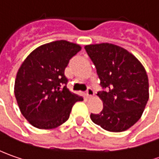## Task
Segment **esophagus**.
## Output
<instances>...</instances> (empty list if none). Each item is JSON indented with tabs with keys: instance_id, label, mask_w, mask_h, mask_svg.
<instances>
[{
	"instance_id": "obj_1",
	"label": "esophagus",
	"mask_w": 159,
	"mask_h": 159,
	"mask_svg": "<svg viewBox=\"0 0 159 159\" xmlns=\"http://www.w3.org/2000/svg\"><path fill=\"white\" fill-rule=\"evenodd\" d=\"M86 97L88 98H92V97L94 96V91H93V90L92 89H90V88H89L88 90H87V91H86Z\"/></svg>"
}]
</instances>
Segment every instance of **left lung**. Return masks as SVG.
I'll return each mask as SVG.
<instances>
[{
  "mask_svg": "<svg viewBox=\"0 0 159 159\" xmlns=\"http://www.w3.org/2000/svg\"><path fill=\"white\" fill-rule=\"evenodd\" d=\"M85 50L96 66L103 102L91 120L110 132H122L135 124L149 100V79L139 60L125 48L110 43L86 45Z\"/></svg>",
  "mask_w": 159,
  "mask_h": 159,
  "instance_id": "8db88e82",
  "label": "left lung"
}]
</instances>
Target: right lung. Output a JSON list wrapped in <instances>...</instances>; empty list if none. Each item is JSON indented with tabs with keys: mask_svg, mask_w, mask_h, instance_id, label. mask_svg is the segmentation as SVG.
<instances>
[{
	"mask_svg": "<svg viewBox=\"0 0 159 159\" xmlns=\"http://www.w3.org/2000/svg\"><path fill=\"white\" fill-rule=\"evenodd\" d=\"M82 47L67 40L44 44L21 64L14 92L20 112L33 127L52 129L66 122L72 107L84 98L67 88L64 71ZM65 84L62 89L61 86Z\"/></svg>",
	"mask_w": 159,
	"mask_h": 159,
	"instance_id": "right-lung-1",
	"label": "right lung"
}]
</instances>
